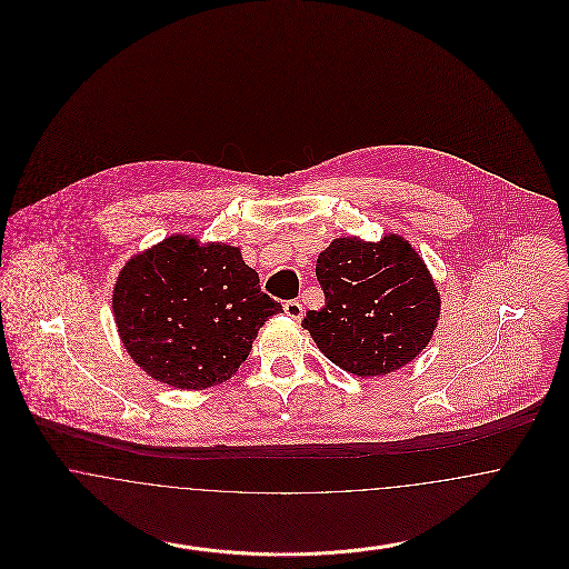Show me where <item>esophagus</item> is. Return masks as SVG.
Segmentation results:
<instances>
[{
    "mask_svg": "<svg viewBox=\"0 0 569 569\" xmlns=\"http://www.w3.org/2000/svg\"><path fill=\"white\" fill-rule=\"evenodd\" d=\"M283 311H286V316L290 318V320H295V322H300L302 320V305L298 302V300H288L286 305H283Z\"/></svg>",
    "mask_w": 569,
    "mask_h": 569,
    "instance_id": "obj_1",
    "label": "esophagus"
}]
</instances>
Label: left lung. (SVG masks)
<instances>
[{
  "instance_id": "left-lung-1",
  "label": "left lung",
  "mask_w": 569,
  "mask_h": 569,
  "mask_svg": "<svg viewBox=\"0 0 569 569\" xmlns=\"http://www.w3.org/2000/svg\"><path fill=\"white\" fill-rule=\"evenodd\" d=\"M316 274L326 305L307 311L302 328L339 369L383 378L409 365L433 339L441 297L406 237L335 239L318 256Z\"/></svg>"
}]
</instances>
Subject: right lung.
I'll return each mask as SVG.
<instances>
[{"mask_svg":"<svg viewBox=\"0 0 569 569\" xmlns=\"http://www.w3.org/2000/svg\"><path fill=\"white\" fill-rule=\"evenodd\" d=\"M283 313L239 247L170 234L132 256L112 288L126 352L153 379L204 390L232 378L264 322Z\"/></svg>","mask_w":569,"mask_h":569,"instance_id":"obj_1","label":"right lung"}]
</instances>
